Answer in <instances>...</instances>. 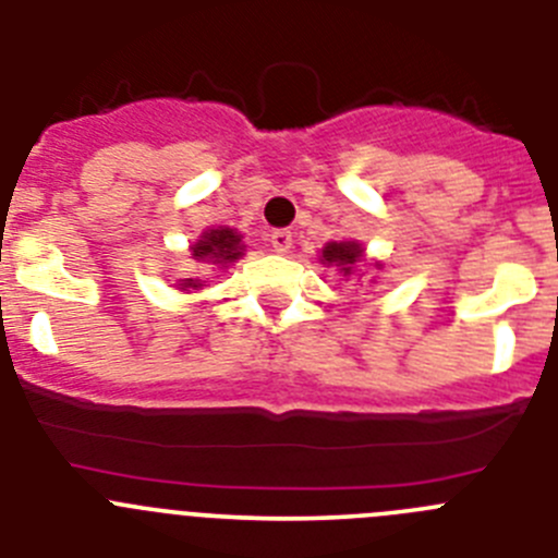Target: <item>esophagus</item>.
Instances as JSON below:
<instances>
[{
  "instance_id": "1",
  "label": "esophagus",
  "mask_w": 558,
  "mask_h": 558,
  "mask_svg": "<svg viewBox=\"0 0 558 558\" xmlns=\"http://www.w3.org/2000/svg\"><path fill=\"white\" fill-rule=\"evenodd\" d=\"M269 242H272L275 253H289V250H291V233H289V230H275V233L269 235Z\"/></svg>"
}]
</instances>
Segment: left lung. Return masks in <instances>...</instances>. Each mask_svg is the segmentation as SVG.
Listing matches in <instances>:
<instances>
[{
    "label": "left lung",
    "mask_w": 558,
    "mask_h": 558,
    "mask_svg": "<svg viewBox=\"0 0 558 558\" xmlns=\"http://www.w3.org/2000/svg\"><path fill=\"white\" fill-rule=\"evenodd\" d=\"M361 255H364L361 244H355V242H328L323 247V264H328V267H336L339 272H344V275H353V269H355V264L361 260ZM375 267H380V264H375Z\"/></svg>",
    "instance_id": "8db88e82"
}]
</instances>
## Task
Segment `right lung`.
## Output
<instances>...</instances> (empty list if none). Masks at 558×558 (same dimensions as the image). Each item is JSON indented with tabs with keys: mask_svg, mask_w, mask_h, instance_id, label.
<instances>
[{
	"mask_svg": "<svg viewBox=\"0 0 558 558\" xmlns=\"http://www.w3.org/2000/svg\"><path fill=\"white\" fill-rule=\"evenodd\" d=\"M244 255V244H242V233H235L233 228H214L205 230L199 235L197 242L192 244V258L194 260H205V264H214V267H230L233 260H239ZM178 289L192 291V289H203V283L194 278H185L183 283H178Z\"/></svg>",
	"mask_w": 558,
	"mask_h": 558,
	"instance_id": "obj_1",
	"label": "right lung"
}]
</instances>
